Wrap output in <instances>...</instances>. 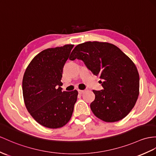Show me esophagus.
<instances>
[{"instance_id":"esophagus-1","label":"esophagus","mask_w":156,"mask_h":156,"mask_svg":"<svg viewBox=\"0 0 156 156\" xmlns=\"http://www.w3.org/2000/svg\"><path fill=\"white\" fill-rule=\"evenodd\" d=\"M78 92L79 94H83L85 92V90H78Z\"/></svg>"}]
</instances>
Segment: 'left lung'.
Returning <instances> with one entry per match:
<instances>
[{"mask_svg": "<svg viewBox=\"0 0 156 156\" xmlns=\"http://www.w3.org/2000/svg\"><path fill=\"white\" fill-rule=\"evenodd\" d=\"M75 59L102 80L103 89L93 90L95 98L90 107L94 115L107 122L126 116L139 95V73L132 61L116 45L98 41L77 45L69 57Z\"/></svg>", "mask_w": 156, "mask_h": 156, "instance_id": "obj_1", "label": "left lung"}]
</instances>
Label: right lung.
<instances>
[{"label":"right lung","mask_w":156,"mask_h":156,"mask_svg":"<svg viewBox=\"0 0 156 156\" xmlns=\"http://www.w3.org/2000/svg\"><path fill=\"white\" fill-rule=\"evenodd\" d=\"M73 46L65 45L41 51L24 73L22 92L26 107L37 122L46 128L63 126L73 114L78 92H62L61 79Z\"/></svg>","instance_id":"add662e5"}]
</instances>
